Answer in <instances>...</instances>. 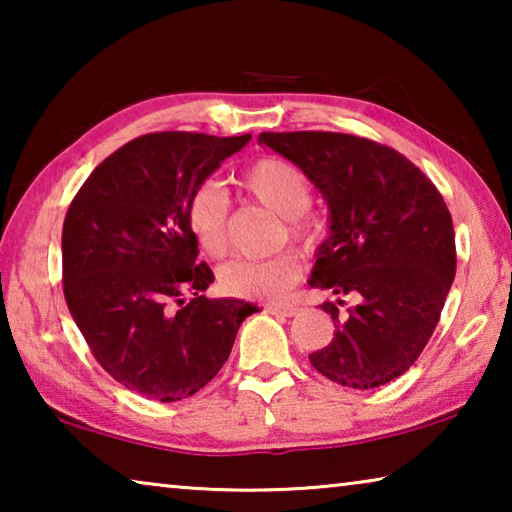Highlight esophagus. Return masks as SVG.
I'll return each mask as SVG.
<instances>
[{
    "instance_id": "esophagus-1",
    "label": "esophagus",
    "mask_w": 512,
    "mask_h": 512,
    "mask_svg": "<svg viewBox=\"0 0 512 512\" xmlns=\"http://www.w3.org/2000/svg\"><path fill=\"white\" fill-rule=\"evenodd\" d=\"M266 314H275V316H296L298 314V307L296 305H266L264 307Z\"/></svg>"
}]
</instances>
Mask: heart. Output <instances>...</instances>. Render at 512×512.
Returning a JSON list of instances; mask_svg holds the SVG:
<instances>
[{
  "label": "heart",
  "mask_w": 512,
  "mask_h": 512,
  "mask_svg": "<svg viewBox=\"0 0 512 512\" xmlns=\"http://www.w3.org/2000/svg\"><path fill=\"white\" fill-rule=\"evenodd\" d=\"M246 192L268 210L282 216L291 237H305L307 223L302 214L311 203V183L296 164L266 158L253 164L241 180ZM187 228L207 257H221L228 248V198L219 183L205 180L187 201ZM296 253L271 257H237L219 268V289L225 296L246 300L282 298L300 277Z\"/></svg>",
  "instance_id": "1"
}]
</instances>
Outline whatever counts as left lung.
<instances>
[{"label":"left lung","mask_w":512,"mask_h":512,"mask_svg":"<svg viewBox=\"0 0 512 512\" xmlns=\"http://www.w3.org/2000/svg\"><path fill=\"white\" fill-rule=\"evenodd\" d=\"M259 144L296 164L329 212L309 287L336 329L309 354L345 388H379L404 375L438 325L456 275L454 223L431 180L388 146L343 133H262ZM343 295L358 305L341 315Z\"/></svg>","instance_id":"obj_1"}]
</instances>
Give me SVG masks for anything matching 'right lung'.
Returning <instances> with one entry per match:
<instances>
[{
    "instance_id": "obj_1",
    "label": "right lung",
    "mask_w": 512,
    "mask_h": 512,
    "mask_svg": "<svg viewBox=\"0 0 512 512\" xmlns=\"http://www.w3.org/2000/svg\"><path fill=\"white\" fill-rule=\"evenodd\" d=\"M250 135L151 133L108 155L69 205L63 291L76 327L112 379L155 402H178L212 381L244 320L259 311L205 298L185 210L194 189ZM192 292L187 303L184 293Z\"/></svg>"
}]
</instances>
